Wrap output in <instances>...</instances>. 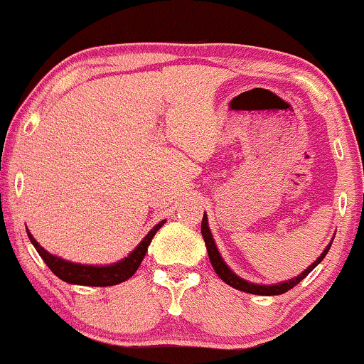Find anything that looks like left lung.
Returning <instances> with one entry per match:
<instances>
[{
	"label": "left lung",
	"instance_id": "1",
	"mask_svg": "<svg viewBox=\"0 0 364 364\" xmlns=\"http://www.w3.org/2000/svg\"><path fill=\"white\" fill-rule=\"evenodd\" d=\"M201 235H203L205 239V244H207V251H208V257H210V262H212L213 269H215V273L220 277L222 282H225L227 284H230L232 288H235V290H240V291H246V293H252V295H264V296H271V295H282V293H287L288 290H291L295 284H299L301 279H304L307 274L312 271L315 266L321 262L323 257H326V254L329 252V249L332 246V240L329 244H327V247L323 249L321 256L315 259L312 264L309 266L307 269L301 271L299 277L291 278V279H287V282H282V283H274V284H259V283H252V282H247V279L237 277V274L232 271L229 266H227V262L224 261V257L220 256V252H218V249L215 246V240H213V235H212V230H210L208 227V217L207 213H203V220H201Z\"/></svg>",
	"mask_w": 364,
	"mask_h": 364
}]
</instances>
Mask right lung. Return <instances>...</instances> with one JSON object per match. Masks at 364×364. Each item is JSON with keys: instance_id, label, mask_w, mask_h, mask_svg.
Listing matches in <instances>:
<instances>
[{"instance_id": "obj_1", "label": "right lung", "mask_w": 364, "mask_h": 364, "mask_svg": "<svg viewBox=\"0 0 364 364\" xmlns=\"http://www.w3.org/2000/svg\"><path fill=\"white\" fill-rule=\"evenodd\" d=\"M166 224V220H161L159 224H156L151 230L147 232V235L140 240V244L134 249L129 256L124 257V259L112 262V264H81V262H73L65 261L63 257L55 256V254H50L46 251L37 240L33 239V235L28 234L30 242L33 244V247L37 249V252L41 254V257L49 266L52 273L55 274L57 278H60L65 283L71 284H82V287H113V284H118L125 279H129L135 271L139 269L140 262H142L144 256H146L149 244H151L152 237L156 235V232L161 229Z\"/></svg>"}]
</instances>
